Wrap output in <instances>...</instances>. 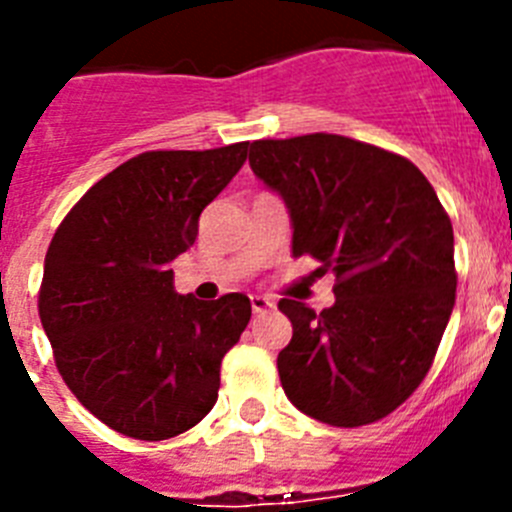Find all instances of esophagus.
Returning <instances> with one entry per match:
<instances>
[{
	"mask_svg": "<svg viewBox=\"0 0 512 512\" xmlns=\"http://www.w3.org/2000/svg\"><path fill=\"white\" fill-rule=\"evenodd\" d=\"M251 307H253V312L259 315V312L271 310V307H274V300H269V297H264V295H253L251 297Z\"/></svg>",
	"mask_w": 512,
	"mask_h": 512,
	"instance_id": "esophagus-1",
	"label": "esophagus"
}]
</instances>
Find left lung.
<instances>
[{"mask_svg":"<svg viewBox=\"0 0 512 512\" xmlns=\"http://www.w3.org/2000/svg\"><path fill=\"white\" fill-rule=\"evenodd\" d=\"M248 164L287 205L292 256L336 274L323 312L279 300L284 392L320 423H377L418 390L454 310L449 215L408 158L343 135L253 140Z\"/></svg>","mask_w":512,"mask_h":512,"instance_id":"left-lung-1","label":"left lung"}]
</instances>
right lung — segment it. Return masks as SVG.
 Wrapping results in <instances>:
<instances>
[{
    "label": "right lung",
    "mask_w": 512,
    "mask_h": 512,
    "mask_svg": "<svg viewBox=\"0 0 512 512\" xmlns=\"http://www.w3.org/2000/svg\"><path fill=\"white\" fill-rule=\"evenodd\" d=\"M246 148L140 153L71 207L48 246L38 310L58 372L122 436L174 438L217 402L220 364L251 300L176 295L169 264L194 243Z\"/></svg>",
    "instance_id": "add662e5"
}]
</instances>
